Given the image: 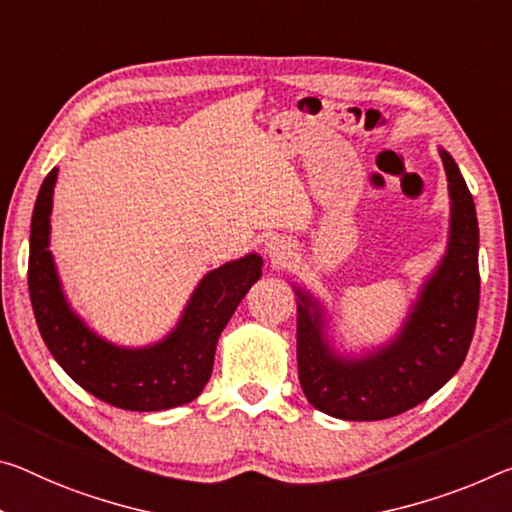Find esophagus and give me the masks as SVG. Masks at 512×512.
Instances as JSON below:
<instances>
[{
  "label": "esophagus",
  "instance_id": "34e87169",
  "mask_svg": "<svg viewBox=\"0 0 512 512\" xmlns=\"http://www.w3.org/2000/svg\"><path fill=\"white\" fill-rule=\"evenodd\" d=\"M266 255L271 257L273 264H285L287 259L291 257V246L285 239L273 237V239L266 241Z\"/></svg>",
  "mask_w": 512,
  "mask_h": 512
}]
</instances>
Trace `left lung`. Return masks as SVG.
Wrapping results in <instances>:
<instances>
[{
  "label": "left lung",
  "mask_w": 512,
  "mask_h": 512,
  "mask_svg": "<svg viewBox=\"0 0 512 512\" xmlns=\"http://www.w3.org/2000/svg\"><path fill=\"white\" fill-rule=\"evenodd\" d=\"M440 154L451 196L449 250L392 344L364 360L335 358L323 339L319 303L298 291L300 387L330 417L378 421L401 415L433 396L465 362L481 298L478 221L456 161L444 150Z\"/></svg>",
  "instance_id": "left-lung-1"
}]
</instances>
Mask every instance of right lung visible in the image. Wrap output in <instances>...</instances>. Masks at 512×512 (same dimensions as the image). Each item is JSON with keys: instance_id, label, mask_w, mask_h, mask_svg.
Listing matches in <instances>:
<instances>
[{"instance_id": "1", "label": "right lung", "mask_w": 512, "mask_h": 512, "mask_svg": "<svg viewBox=\"0 0 512 512\" xmlns=\"http://www.w3.org/2000/svg\"><path fill=\"white\" fill-rule=\"evenodd\" d=\"M56 168L40 186L29 237V296L43 342L77 385L123 410L154 412L196 399L214 369L216 344L246 291L262 275V257L246 255L207 273L177 328L150 348H120L81 323L61 294L50 246Z\"/></svg>"}]
</instances>
